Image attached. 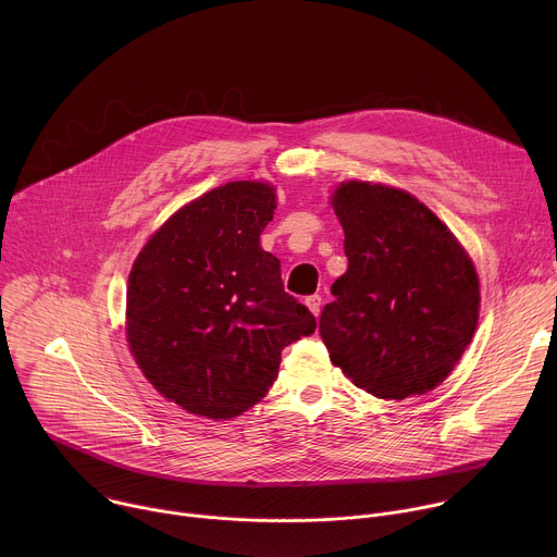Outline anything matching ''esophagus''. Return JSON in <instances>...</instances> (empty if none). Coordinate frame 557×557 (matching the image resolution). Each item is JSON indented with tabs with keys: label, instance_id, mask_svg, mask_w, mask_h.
I'll return each mask as SVG.
<instances>
[{
	"label": "esophagus",
	"instance_id": "obj_1",
	"mask_svg": "<svg viewBox=\"0 0 557 557\" xmlns=\"http://www.w3.org/2000/svg\"><path fill=\"white\" fill-rule=\"evenodd\" d=\"M306 306H308V310H310L314 317H320V312H322V295H310V297H306Z\"/></svg>",
	"mask_w": 557,
	"mask_h": 557
}]
</instances>
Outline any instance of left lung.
<instances>
[{"label": "left lung", "instance_id": "left-lung-1", "mask_svg": "<svg viewBox=\"0 0 557 557\" xmlns=\"http://www.w3.org/2000/svg\"><path fill=\"white\" fill-rule=\"evenodd\" d=\"M348 271L320 317L331 361L379 399L441 385L479 324L481 288L454 233L408 191L342 183Z\"/></svg>", "mask_w": 557, "mask_h": 557}]
</instances>
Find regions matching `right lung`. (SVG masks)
I'll use <instances>...</instances> for the list:
<instances>
[{
  "instance_id": "add662e5",
  "label": "right lung",
  "mask_w": 557,
  "mask_h": 557,
  "mask_svg": "<svg viewBox=\"0 0 557 557\" xmlns=\"http://www.w3.org/2000/svg\"><path fill=\"white\" fill-rule=\"evenodd\" d=\"M275 189L235 181L176 211L138 253L127 286L132 355L165 399L207 419L253 408L277 379L282 350L314 333L260 247Z\"/></svg>"
}]
</instances>
